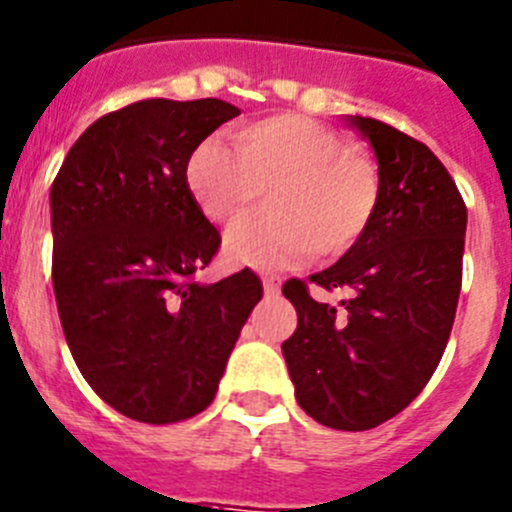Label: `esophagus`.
Instances as JSON below:
<instances>
[{
  "mask_svg": "<svg viewBox=\"0 0 512 512\" xmlns=\"http://www.w3.org/2000/svg\"><path fill=\"white\" fill-rule=\"evenodd\" d=\"M281 289V279L276 274H266L264 276V294L266 297H276Z\"/></svg>",
  "mask_w": 512,
  "mask_h": 512,
  "instance_id": "34e87169",
  "label": "esophagus"
}]
</instances>
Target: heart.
Returning a JSON list of instances; mask_svg holds the SVG:
<instances>
[{"mask_svg":"<svg viewBox=\"0 0 512 512\" xmlns=\"http://www.w3.org/2000/svg\"><path fill=\"white\" fill-rule=\"evenodd\" d=\"M187 187L200 213L233 223L266 190L271 213L233 225L225 256L253 269H284L340 256L360 241L378 210L373 162L337 131L299 114H274L233 131V147L205 139L187 159Z\"/></svg>","mask_w":512,"mask_h":512,"instance_id":"b5f03b06","label":"heart"}]
</instances>
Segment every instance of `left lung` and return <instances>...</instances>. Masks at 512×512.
<instances>
[{
    "label": "left lung",
    "mask_w": 512,
    "mask_h": 512,
    "mask_svg": "<svg viewBox=\"0 0 512 512\" xmlns=\"http://www.w3.org/2000/svg\"><path fill=\"white\" fill-rule=\"evenodd\" d=\"M348 121L378 159V210L337 264L309 276L327 292L345 289L340 307L312 299L302 279L284 284L297 330L281 353L307 416L365 431L401 414L442 360L462 289L467 205L426 144L368 116Z\"/></svg>",
    "instance_id": "1"
}]
</instances>
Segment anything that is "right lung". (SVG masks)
Instances as JSON below:
<instances>
[{
	"label": "right lung",
	"mask_w": 512,
	"mask_h": 512,
	"mask_svg": "<svg viewBox=\"0 0 512 512\" xmlns=\"http://www.w3.org/2000/svg\"><path fill=\"white\" fill-rule=\"evenodd\" d=\"M241 111L220 98H147L93 121L50 190L53 289L75 365L111 409L192 419L264 297L251 269L198 284L220 233L187 187V159Z\"/></svg>",
	"instance_id": "right-lung-1"
}]
</instances>
